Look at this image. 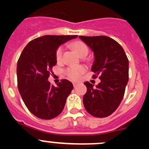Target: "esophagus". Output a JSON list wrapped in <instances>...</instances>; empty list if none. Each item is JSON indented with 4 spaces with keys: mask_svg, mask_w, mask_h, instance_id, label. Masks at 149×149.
Returning a JSON list of instances; mask_svg holds the SVG:
<instances>
[{
    "mask_svg": "<svg viewBox=\"0 0 149 149\" xmlns=\"http://www.w3.org/2000/svg\"><path fill=\"white\" fill-rule=\"evenodd\" d=\"M79 85V83H77V82H74L73 83V86L74 87H77V86Z\"/></svg>",
    "mask_w": 149,
    "mask_h": 149,
    "instance_id": "34e87169",
    "label": "esophagus"
}]
</instances>
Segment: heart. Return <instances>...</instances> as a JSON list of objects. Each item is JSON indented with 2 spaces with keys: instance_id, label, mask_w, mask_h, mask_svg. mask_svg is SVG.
Here are the masks:
<instances>
[{
  "instance_id": "b5f03b06",
  "label": "heart",
  "mask_w": 149,
  "mask_h": 149,
  "mask_svg": "<svg viewBox=\"0 0 149 149\" xmlns=\"http://www.w3.org/2000/svg\"><path fill=\"white\" fill-rule=\"evenodd\" d=\"M72 48L77 52L79 56H83L84 54H88V47L86 44L81 41H76L72 44ZM63 54V48L62 46L57 48L55 54L56 60L57 62H60L62 60ZM86 68L84 65H77V66H70L65 69V73L68 78L73 81H77L78 80L81 76L82 75L84 72H86Z\"/></svg>"
}]
</instances>
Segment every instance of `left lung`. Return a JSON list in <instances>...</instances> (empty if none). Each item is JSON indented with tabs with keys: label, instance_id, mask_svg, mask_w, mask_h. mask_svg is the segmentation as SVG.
<instances>
[{
	"label": "left lung",
	"instance_id": "left-lung-1",
	"mask_svg": "<svg viewBox=\"0 0 149 149\" xmlns=\"http://www.w3.org/2000/svg\"><path fill=\"white\" fill-rule=\"evenodd\" d=\"M80 39L94 53L95 60L91 70L99 75L101 82L94 85L89 82L83 101L86 111L95 117L111 115L120 104L128 81V59L122 46L108 36H84Z\"/></svg>",
	"mask_w": 149,
	"mask_h": 149
}]
</instances>
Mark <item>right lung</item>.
<instances>
[{"mask_svg":"<svg viewBox=\"0 0 149 149\" xmlns=\"http://www.w3.org/2000/svg\"><path fill=\"white\" fill-rule=\"evenodd\" d=\"M77 36L46 35L25 46L17 63V81L21 96L31 113L42 119L60 115L73 85L63 79L57 86L48 81L52 67L56 64L55 54L61 44Z\"/></svg>","mask_w":149,"mask_h":149,"instance_id":"obj_1","label":"right lung"}]
</instances>
